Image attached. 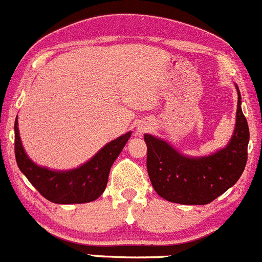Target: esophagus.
I'll return each mask as SVG.
<instances>
[{
    "instance_id": "obj_1",
    "label": "esophagus",
    "mask_w": 262,
    "mask_h": 262,
    "mask_svg": "<svg viewBox=\"0 0 262 262\" xmlns=\"http://www.w3.org/2000/svg\"><path fill=\"white\" fill-rule=\"evenodd\" d=\"M151 128V125H150L147 121H141V122L137 125V132H139V135L144 134V132H147Z\"/></svg>"
}]
</instances>
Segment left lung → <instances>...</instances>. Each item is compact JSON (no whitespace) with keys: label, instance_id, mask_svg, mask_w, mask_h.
I'll use <instances>...</instances> for the list:
<instances>
[{"label":"left lung","instance_id":"obj_1","mask_svg":"<svg viewBox=\"0 0 262 262\" xmlns=\"http://www.w3.org/2000/svg\"><path fill=\"white\" fill-rule=\"evenodd\" d=\"M238 94L235 126L229 142L205 157H187L164 140L145 134L146 167L160 198L182 205H206L232 187L245 170L250 140L247 120Z\"/></svg>","mask_w":262,"mask_h":262}]
</instances>
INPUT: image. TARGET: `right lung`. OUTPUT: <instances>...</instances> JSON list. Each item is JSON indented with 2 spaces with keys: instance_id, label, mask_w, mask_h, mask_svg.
Instances as JSON below:
<instances>
[{
  "instance_id": "add662e5",
  "label": "right lung",
  "mask_w": 262,
  "mask_h": 262,
  "mask_svg": "<svg viewBox=\"0 0 262 262\" xmlns=\"http://www.w3.org/2000/svg\"><path fill=\"white\" fill-rule=\"evenodd\" d=\"M131 137V131L102 147L92 159L69 170L49 169L35 164L23 147L17 117L15 120V157L19 169L40 195L54 204H84L104 192L115 160Z\"/></svg>"
}]
</instances>
